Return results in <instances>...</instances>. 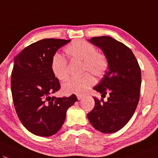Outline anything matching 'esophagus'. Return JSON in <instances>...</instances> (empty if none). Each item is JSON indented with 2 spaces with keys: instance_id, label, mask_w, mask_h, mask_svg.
Masks as SVG:
<instances>
[{
  "instance_id": "esophagus-1",
  "label": "esophagus",
  "mask_w": 158,
  "mask_h": 158,
  "mask_svg": "<svg viewBox=\"0 0 158 158\" xmlns=\"http://www.w3.org/2000/svg\"><path fill=\"white\" fill-rule=\"evenodd\" d=\"M83 95H81V94H77V100H81V99L83 98Z\"/></svg>"
}]
</instances>
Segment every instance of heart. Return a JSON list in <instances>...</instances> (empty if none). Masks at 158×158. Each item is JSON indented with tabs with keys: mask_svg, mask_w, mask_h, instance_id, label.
Listing matches in <instances>:
<instances>
[{
	"mask_svg": "<svg viewBox=\"0 0 158 158\" xmlns=\"http://www.w3.org/2000/svg\"><path fill=\"white\" fill-rule=\"evenodd\" d=\"M66 55L72 61H82L81 71L85 73L82 77H73L63 84V90L67 94H83L94 83L91 75L101 77L108 67V61L102 52L97 51L94 44L85 40H75L66 47ZM51 70L53 75L59 81L68 77V63L67 59L60 54H55L51 61Z\"/></svg>",
	"mask_w": 158,
	"mask_h": 158,
	"instance_id": "obj_1",
	"label": "heart"
}]
</instances>
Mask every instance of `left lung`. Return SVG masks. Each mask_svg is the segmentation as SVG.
I'll use <instances>...</instances> for the list:
<instances>
[{
    "label": "left lung",
    "mask_w": 158,
    "mask_h": 158,
    "mask_svg": "<svg viewBox=\"0 0 158 158\" xmlns=\"http://www.w3.org/2000/svg\"><path fill=\"white\" fill-rule=\"evenodd\" d=\"M91 43L100 48L108 61V70L94 86L105 102L94 97L95 106L87 114L95 129L104 133L118 131L132 118L139 101L141 68L132 50L122 42L107 36H95Z\"/></svg>",
    "instance_id": "obj_1"
}]
</instances>
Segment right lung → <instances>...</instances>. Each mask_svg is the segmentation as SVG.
Listing matches in <instances>:
<instances>
[{
	"label": "right lung",
	"instance_id": "1",
	"mask_svg": "<svg viewBox=\"0 0 158 158\" xmlns=\"http://www.w3.org/2000/svg\"><path fill=\"white\" fill-rule=\"evenodd\" d=\"M69 40L44 39L24 48L15 57L11 89L19 119L36 135L50 136L61 129L67 109L77 100L69 97H50L61 88L51 70L56 51Z\"/></svg>",
	"mask_w": 158,
	"mask_h": 158
}]
</instances>
